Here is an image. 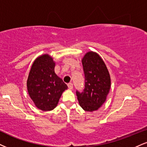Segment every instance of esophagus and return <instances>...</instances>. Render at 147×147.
<instances>
[{"mask_svg": "<svg viewBox=\"0 0 147 147\" xmlns=\"http://www.w3.org/2000/svg\"><path fill=\"white\" fill-rule=\"evenodd\" d=\"M68 87L70 90H72V88H73V84L72 83H70V84H68Z\"/></svg>", "mask_w": 147, "mask_h": 147, "instance_id": "34e87169", "label": "esophagus"}]
</instances>
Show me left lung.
Listing matches in <instances>:
<instances>
[{
    "mask_svg": "<svg viewBox=\"0 0 147 147\" xmlns=\"http://www.w3.org/2000/svg\"><path fill=\"white\" fill-rule=\"evenodd\" d=\"M85 75V88L76 94L79 105L85 111L93 112L101 107L107 98L111 79L105 62L96 53L90 51L82 60Z\"/></svg>",
    "mask_w": 147,
    "mask_h": 147,
    "instance_id": "8db88e82",
    "label": "left lung"
}]
</instances>
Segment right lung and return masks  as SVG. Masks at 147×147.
Returning a JSON list of instances; mask_svg holds the SVG:
<instances>
[{
    "instance_id": "1",
    "label": "right lung",
    "mask_w": 147,
    "mask_h": 147,
    "mask_svg": "<svg viewBox=\"0 0 147 147\" xmlns=\"http://www.w3.org/2000/svg\"><path fill=\"white\" fill-rule=\"evenodd\" d=\"M55 63L48 54L36 58L30 70L26 86L35 105L42 111L53 110L57 105L67 85L55 72Z\"/></svg>"
}]
</instances>
